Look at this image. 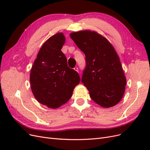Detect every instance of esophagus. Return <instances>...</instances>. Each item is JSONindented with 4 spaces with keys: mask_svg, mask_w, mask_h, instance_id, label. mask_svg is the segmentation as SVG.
<instances>
[{
    "mask_svg": "<svg viewBox=\"0 0 150 150\" xmlns=\"http://www.w3.org/2000/svg\"><path fill=\"white\" fill-rule=\"evenodd\" d=\"M74 69L76 71H77V72H78V67H75L74 68Z\"/></svg>",
    "mask_w": 150,
    "mask_h": 150,
    "instance_id": "34e87169",
    "label": "esophagus"
}]
</instances>
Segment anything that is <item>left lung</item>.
I'll use <instances>...</instances> for the list:
<instances>
[{
	"label": "left lung",
	"mask_w": 150,
	"mask_h": 150,
	"mask_svg": "<svg viewBox=\"0 0 150 150\" xmlns=\"http://www.w3.org/2000/svg\"><path fill=\"white\" fill-rule=\"evenodd\" d=\"M70 37L86 56L81 81L91 98L103 108L116 105L124 95L126 79L114 47L95 31L74 32Z\"/></svg>",
	"instance_id": "obj_1"
}]
</instances>
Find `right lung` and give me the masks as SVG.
I'll return each instance as SVG.
<instances>
[{
    "mask_svg": "<svg viewBox=\"0 0 150 150\" xmlns=\"http://www.w3.org/2000/svg\"><path fill=\"white\" fill-rule=\"evenodd\" d=\"M65 40L62 33L49 38L40 47L30 70V88L34 97L52 109L69 101L80 82L78 73L68 67L61 51Z\"/></svg>",
    "mask_w": 150,
    "mask_h": 150,
    "instance_id": "right-lung-1",
    "label": "right lung"
}]
</instances>
